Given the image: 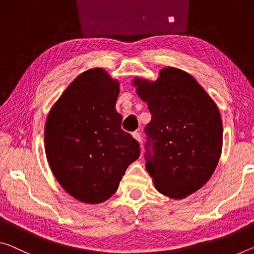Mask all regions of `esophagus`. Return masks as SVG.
<instances>
[{
  "label": "esophagus",
  "instance_id": "esophagus-1",
  "mask_svg": "<svg viewBox=\"0 0 254 254\" xmlns=\"http://www.w3.org/2000/svg\"><path fill=\"white\" fill-rule=\"evenodd\" d=\"M132 136L134 137V139L137 141V142H141L142 141V137H141V134L139 132H133L132 133Z\"/></svg>",
  "mask_w": 254,
  "mask_h": 254
}]
</instances>
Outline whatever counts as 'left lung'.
I'll use <instances>...</instances> for the list:
<instances>
[{
  "label": "left lung",
  "mask_w": 254,
  "mask_h": 254,
  "mask_svg": "<svg viewBox=\"0 0 254 254\" xmlns=\"http://www.w3.org/2000/svg\"><path fill=\"white\" fill-rule=\"evenodd\" d=\"M133 86L152 115L145 127V168L159 192L185 198L208 182L220 160V111L194 77L178 68H163L156 81L134 78Z\"/></svg>",
  "instance_id": "obj_1"
}]
</instances>
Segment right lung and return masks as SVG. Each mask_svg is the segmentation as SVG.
Returning a JSON list of instances; mask_svg holds the SVG:
<instances>
[{
  "label": "right lung",
  "instance_id": "obj_1",
  "mask_svg": "<svg viewBox=\"0 0 254 254\" xmlns=\"http://www.w3.org/2000/svg\"><path fill=\"white\" fill-rule=\"evenodd\" d=\"M120 83L103 68L71 81L51 107L45 127L49 166L74 198L100 204L117 191L124 173L140 156V145L121 128L115 110Z\"/></svg>",
  "mask_w": 254,
  "mask_h": 254
}]
</instances>
